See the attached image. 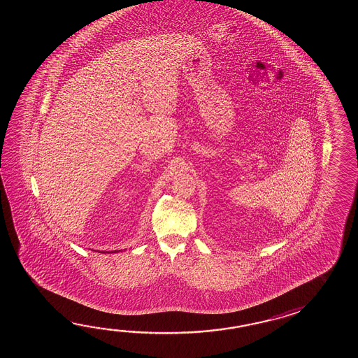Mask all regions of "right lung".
I'll return each instance as SVG.
<instances>
[{
  "instance_id": "1",
  "label": "right lung",
  "mask_w": 358,
  "mask_h": 358,
  "mask_svg": "<svg viewBox=\"0 0 358 358\" xmlns=\"http://www.w3.org/2000/svg\"><path fill=\"white\" fill-rule=\"evenodd\" d=\"M108 253H110V252H108ZM111 253H113V252H111Z\"/></svg>"
}]
</instances>
